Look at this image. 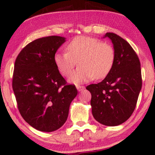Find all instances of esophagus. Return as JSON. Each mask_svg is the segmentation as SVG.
I'll list each match as a JSON object with an SVG mask.
<instances>
[{
	"label": "esophagus",
	"mask_w": 155,
	"mask_h": 155,
	"mask_svg": "<svg viewBox=\"0 0 155 155\" xmlns=\"http://www.w3.org/2000/svg\"><path fill=\"white\" fill-rule=\"evenodd\" d=\"M77 89L78 90V91H83L85 89V86H83V85H77Z\"/></svg>",
	"instance_id": "esophagus-1"
}]
</instances>
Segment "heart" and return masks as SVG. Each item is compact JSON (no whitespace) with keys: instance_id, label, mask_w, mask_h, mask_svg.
<instances>
[{"instance_id":"1","label":"heart","mask_w":155,"mask_h":155,"mask_svg":"<svg viewBox=\"0 0 155 155\" xmlns=\"http://www.w3.org/2000/svg\"><path fill=\"white\" fill-rule=\"evenodd\" d=\"M64 51L65 53L54 55L55 65L63 76L69 77L78 62L80 67L70 78L74 83H84L93 78L104 79L111 71L115 62L112 45L93 37H74L65 45Z\"/></svg>"}]
</instances>
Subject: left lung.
I'll return each mask as SVG.
<instances>
[{"label": "left lung", "mask_w": 155, "mask_h": 155, "mask_svg": "<svg viewBox=\"0 0 155 155\" xmlns=\"http://www.w3.org/2000/svg\"><path fill=\"white\" fill-rule=\"evenodd\" d=\"M112 41L115 62L111 71L98 84L86 89L91 93L93 117L108 127L123 124L133 114L142 85L139 59L131 45L117 34L106 33Z\"/></svg>", "instance_id": "1"}]
</instances>
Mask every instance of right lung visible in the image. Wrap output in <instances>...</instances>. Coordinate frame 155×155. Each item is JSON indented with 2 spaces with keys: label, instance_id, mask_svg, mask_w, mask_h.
I'll return each mask as SVG.
<instances>
[{
  "label": "right lung",
  "instance_id": "1",
  "mask_svg": "<svg viewBox=\"0 0 155 155\" xmlns=\"http://www.w3.org/2000/svg\"><path fill=\"white\" fill-rule=\"evenodd\" d=\"M65 41L49 36L28 44L17 56L12 87L23 118L34 129L51 132L65 123L72 101L78 94L67 83L54 63V55Z\"/></svg>",
  "mask_w": 155,
  "mask_h": 155
}]
</instances>
